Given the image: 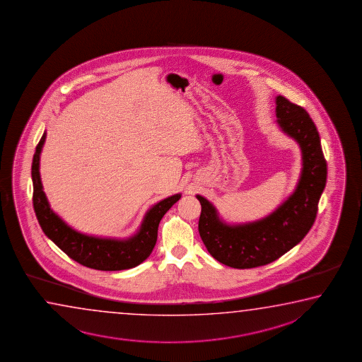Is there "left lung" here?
<instances>
[{
  "label": "left lung",
  "instance_id": "1",
  "mask_svg": "<svg viewBox=\"0 0 362 362\" xmlns=\"http://www.w3.org/2000/svg\"><path fill=\"white\" fill-rule=\"evenodd\" d=\"M277 124L301 149L300 178L294 192L274 213L259 221L227 224L211 202L202 204L199 233L209 253L234 269H253L271 264L298 245L313 227L318 202L327 182V162L318 130L307 110L284 96L276 98Z\"/></svg>",
  "mask_w": 362,
  "mask_h": 362
}]
</instances>
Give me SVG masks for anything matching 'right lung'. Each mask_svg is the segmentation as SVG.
Here are the masks:
<instances>
[{"mask_svg":"<svg viewBox=\"0 0 362 362\" xmlns=\"http://www.w3.org/2000/svg\"><path fill=\"white\" fill-rule=\"evenodd\" d=\"M47 133L37 143L31 165L33 205L45 235L76 262L93 270L120 271L133 269L149 257L157 242L158 226L163 215L177 202L181 194L167 197L148 210L139 230L127 239L100 238L80 233L62 221L50 209L43 191L39 160Z\"/></svg>","mask_w":362,"mask_h":362,"instance_id":"obj_1","label":"right lung"}]
</instances>
